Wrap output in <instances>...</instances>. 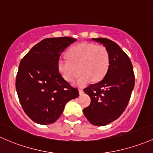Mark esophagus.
<instances>
[{"mask_svg":"<svg viewBox=\"0 0 153 153\" xmlns=\"http://www.w3.org/2000/svg\"><path fill=\"white\" fill-rule=\"evenodd\" d=\"M79 95H82L83 94V90L79 89Z\"/></svg>","mask_w":153,"mask_h":153,"instance_id":"34e87169","label":"esophagus"}]
</instances>
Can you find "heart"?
I'll return each mask as SVG.
<instances>
[{"instance_id": "1", "label": "heart", "mask_w": 153, "mask_h": 153, "mask_svg": "<svg viewBox=\"0 0 153 153\" xmlns=\"http://www.w3.org/2000/svg\"><path fill=\"white\" fill-rule=\"evenodd\" d=\"M68 58H60L57 67L59 73L68 82L81 74L75 85L84 87L92 80L98 82L103 79L110 65L108 50L101 45L81 42L71 47L67 52Z\"/></svg>"}]
</instances>
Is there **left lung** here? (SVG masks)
Returning <instances> with one entry per match:
<instances>
[{"label":"left lung","mask_w":153,"mask_h":153,"mask_svg":"<svg viewBox=\"0 0 153 153\" xmlns=\"http://www.w3.org/2000/svg\"><path fill=\"white\" fill-rule=\"evenodd\" d=\"M92 40L108 50L110 65L102 81L84 89L91 102L83 113L90 123L105 126L117 119L127 108L134 88L135 76L130 58L116 42L107 38Z\"/></svg>","instance_id":"1"}]
</instances>
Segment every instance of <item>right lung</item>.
Returning a JSON list of instances; mask_svg holds the SVG:
<instances>
[{
	"mask_svg": "<svg viewBox=\"0 0 153 153\" xmlns=\"http://www.w3.org/2000/svg\"><path fill=\"white\" fill-rule=\"evenodd\" d=\"M76 40L68 37L44 39L20 61L17 93L23 111L36 123H54L66 103L79 97L78 90L62 78L57 67L61 53Z\"/></svg>",
	"mask_w": 153,
	"mask_h": 153,
	"instance_id": "1",
	"label": "right lung"
}]
</instances>
